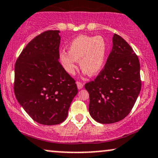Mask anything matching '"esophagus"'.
<instances>
[{"label":"esophagus","mask_w":158,"mask_h":158,"mask_svg":"<svg viewBox=\"0 0 158 158\" xmlns=\"http://www.w3.org/2000/svg\"><path fill=\"white\" fill-rule=\"evenodd\" d=\"M77 88L78 89H81V88H83V86H84V85H83V83L80 82V81H77Z\"/></svg>","instance_id":"34e87169"}]
</instances>
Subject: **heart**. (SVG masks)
<instances>
[{"label":"heart","mask_w":158,"mask_h":158,"mask_svg":"<svg viewBox=\"0 0 158 158\" xmlns=\"http://www.w3.org/2000/svg\"><path fill=\"white\" fill-rule=\"evenodd\" d=\"M107 52L108 44L102 36L81 35L70 41L68 52H60L59 59L63 68L70 75L75 73L77 61H79L83 72L94 76L102 70Z\"/></svg>","instance_id":"heart-1"}]
</instances>
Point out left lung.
Segmentation results:
<instances>
[{
	"label": "left lung",
	"instance_id": "8db88e82",
	"mask_svg": "<svg viewBox=\"0 0 158 158\" xmlns=\"http://www.w3.org/2000/svg\"><path fill=\"white\" fill-rule=\"evenodd\" d=\"M106 65L94 81L85 85L89 93V113L94 120L110 124L130 113L141 90L139 61L133 49L114 34Z\"/></svg>",
	"mask_w": 158,
	"mask_h": 158
}]
</instances>
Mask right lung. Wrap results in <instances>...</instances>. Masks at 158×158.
<instances>
[{
    "instance_id": "obj_1",
    "label": "right lung",
    "mask_w": 158,
    "mask_h": 158,
    "mask_svg": "<svg viewBox=\"0 0 158 158\" xmlns=\"http://www.w3.org/2000/svg\"><path fill=\"white\" fill-rule=\"evenodd\" d=\"M59 30H48L25 47L15 65L14 92L35 122L46 126L66 119L78 93L75 80L59 63Z\"/></svg>"
}]
</instances>
